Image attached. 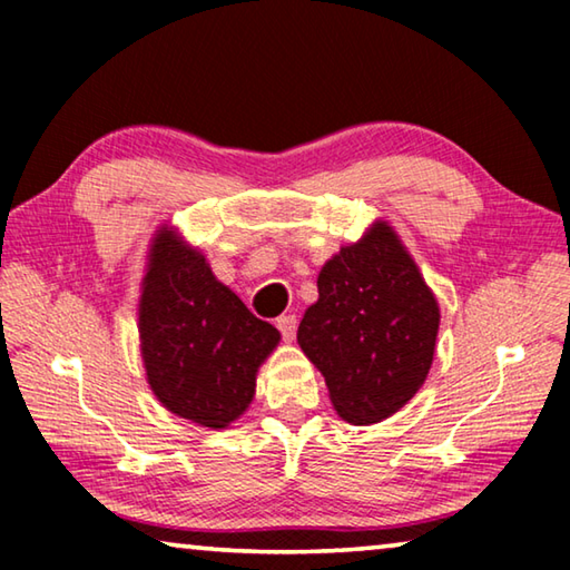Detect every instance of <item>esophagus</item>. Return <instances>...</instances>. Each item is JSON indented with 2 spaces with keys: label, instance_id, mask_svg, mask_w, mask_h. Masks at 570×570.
<instances>
[{
  "label": "esophagus",
  "instance_id": "1",
  "mask_svg": "<svg viewBox=\"0 0 570 570\" xmlns=\"http://www.w3.org/2000/svg\"><path fill=\"white\" fill-rule=\"evenodd\" d=\"M296 324H298L296 314H284V316H278V320H276V326H278V332H282L284 340H294Z\"/></svg>",
  "mask_w": 570,
  "mask_h": 570
}]
</instances>
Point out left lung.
I'll use <instances>...</instances> for the list:
<instances>
[{"mask_svg":"<svg viewBox=\"0 0 570 570\" xmlns=\"http://www.w3.org/2000/svg\"><path fill=\"white\" fill-rule=\"evenodd\" d=\"M320 302L298 346L324 374L340 417L372 424L407 404L428 377L440 326L435 296L387 224L344 246L320 274Z\"/></svg>","mask_w":570,"mask_h":570,"instance_id":"left-lung-1","label":"left lung"}]
</instances>
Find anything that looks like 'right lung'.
<instances>
[{"label":"right lung","mask_w":570,"mask_h":570,"mask_svg":"<svg viewBox=\"0 0 570 570\" xmlns=\"http://www.w3.org/2000/svg\"><path fill=\"white\" fill-rule=\"evenodd\" d=\"M282 340L216 282L173 230L153 240L140 296V350L150 390L178 417L220 430L254 400L256 372Z\"/></svg>","instance_id":"1"}]
</instances>
